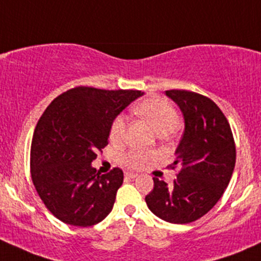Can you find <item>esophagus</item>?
<instances>
[{"mask_svg":"<svg viewBox=\"0 0 261 261\" xmlns=\"http://www.w3.org/2000/svg\"><path fill=\"white\" fill-rule=\"evenodd\" d=\"M125 177L134 179V178H138L139 174H138V173H134V172H127V173H125Z\"/></svg>","mask_w":261,"mask_h":261,"instance_id":"obj_1","label":"esophagus"}]
</instances>
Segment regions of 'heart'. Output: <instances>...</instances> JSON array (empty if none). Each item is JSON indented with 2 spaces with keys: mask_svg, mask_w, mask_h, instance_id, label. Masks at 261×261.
<instances>
[{
  "mask_svg": "<svg viewBox=\"0 0 261 261\" xmlns=\"http://www.w3.org/2000/svg\"><path fill=\"white\" fill-rule=\"evenodd\" d=\"M134 112L145 120L158 135H169L179 126V116L169 102L162 98H147L134 107ZM125 133V120L118 116L112 122L110 139L115 143L122 139ZM151 154L141 150H133L122 156V162L131 168H140Z\"/></svg>",
  "mask_w": 261,
  "mask_h": 261,
  "instance_id": "b5f03b06",
  "label": "heart"
}]
</instances>
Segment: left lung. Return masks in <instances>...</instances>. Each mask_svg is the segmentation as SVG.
<instances>
[{
    "instance_id": "8db88e82",
    "label": "left lung",
    "mask_w": 261,
    "mask_h": 261,
    "mask_svg": "<svg viewBox=\"0 0 261 261\" xmlns=\"http://www.w3.org/2000/svg\"><path fill=\"white\" fill-rule=\"evenodd\" d=\"M179 107L184 131L175 149L180 170L172 186L154 179L145 197L149 210L170 223H189L206 215L227 188L236 162L231 127L217 105L189 91H165Z\"/></svg>"
}]
</instances>
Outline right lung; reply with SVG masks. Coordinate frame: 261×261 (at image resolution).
I'll use <instances>...</instances> for the list:
<instances>
[{"mask_svg":"<svg viewBox=\"0 0 261 261\" xmlns=\"http://www.w3.org/2000/svg\"><path fill=\"white\" fill-rule=\"evenodd\" d=\"M141 91L77 87L45 110L31 143V178L41 201L58 220L93 226L107 217L123 181L120 168L101 174L92 162L107 145L112 122Z\"/></svg>","mask_w":261,"mask_h":261,"instance_id":"add662e5","label":"right lung"}]
</instances>
